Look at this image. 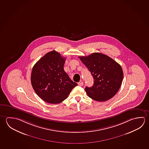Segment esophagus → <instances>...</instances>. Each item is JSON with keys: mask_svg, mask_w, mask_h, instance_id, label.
I'll return each instance as SVG.
<instances>
[{"mask_svg": "<svg viewBox=\"0 0 149 149\" xmlns=\"http://www.w3.org/2000/svg\"><path fill=\"white\" fill-rule=\"evenodd\" d=\"M78 85L79 86H82L83 85V81H80V82H79L78 83Z\"/></svg>", "mask_w": 149, "mask_h": 149, "instance_id": "1", "label": "esophagus"}]
</instances>
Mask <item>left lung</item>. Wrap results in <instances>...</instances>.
<instances>
[{"instance_id": "1", "label": "left lung", "mask_w": 149, "mask_h": 149, "mask_svg": "<svg viewBox=\"0 0 149 149\" xmlns=\"http://www.w3.org/2000/svg\"><path fill=\"white\" fill-rule=\"evenodd\" d=\"M79 58L94 78L93 86L85 88L89 97L102 102L114 96L123 82V73L121 66L111 58L100 53H93Z\"/></svg>"}]
</instances>
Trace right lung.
Segmentation results:
<instances>
[{
    "instance_id": "obj_1",
    "label": "right lung",
    "mask_w": 149,
    "mask_h": 149,
    "mask_svg": "<svg viewBox=\"0 0 149 149\" xmlns=\"http://www.w3.org/2000/svg\"><path fill=\"white\" fill-rule=\"evenodd\" d=\"M65 58L55 50L45 54L33 66L32 86L45 102L57 104L68 98L77 84L72 81L64 70Z\"/></svg>"
}]
</instances>
